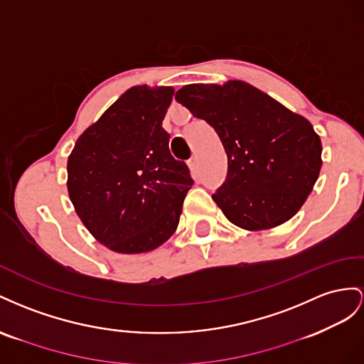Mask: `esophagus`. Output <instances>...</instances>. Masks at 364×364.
<instances>
[{
  "instance_id": "esophagus-1",
  "label": "esophagus",
  "mask_w": 364,
  "mask_h": 364,
  "mask_svg": "<svg viewBox=\"0 0 364 364\" xmlns=\"http://www.w3.org/2000/svg\"><path fill=\"white\" fill-rule=\"evenodd\" d=\"M188 166H189V169H191L192 172H196V169H198V159L192 157V159L188 161Z\"/></svg>"
}]
</instances>
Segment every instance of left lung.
Listing matches in <instances>:
<instances>
[{
	"instance_id": "1",
	"label": "left lung",
	"mask_w": 364,
	"mask_h": 364,
	"mask_svg": "<svg viewBox=\"0 0 364 364\" xmlns=\"http://www.w3.org/2000/svg\"><path fill=\"white\" fill-rule=\"evenodd\" d=\"M175 100L223 141L227 178L212 198L227 220L250 232L291 220L321 168L313 124L244 80L184 85Z\"/></svg>"
}]
</instances>
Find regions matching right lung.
Masks as SVG:
<instances>
[{
	"label": "right lung",
	"instance_id": "1",
	"mask_svg": "<svg viewBox=\"0 0 364 364\" xmlns=\"http://www.w3.org/2000/svg\"><path fill=\"white\" fill-rule=\"evenodd\" d=\"M172 87H132L80 134L67 189L80 221L109 250L146 253L175 233L193 180L161 127Z\"/></svg>",
	"mask_w": 364,
	"mask_h": 364
}]
</instances>
